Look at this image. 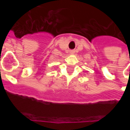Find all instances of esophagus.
<instances>
[{
  "label": "esophagus",
  "instance_id": "1",
  "mask_svg": "<svg viewBox=\"0 0 130 130\" xmlns=\"http://www.w3.org/2000/svg\"><path fill=\"white\" fill-rule=\"evenodd\" d=\"M75 53V50H71L70 54H74Z\"/></svg>",
  "mask_w": 130,
  "mask_h": 130
}]
</instances>
